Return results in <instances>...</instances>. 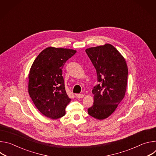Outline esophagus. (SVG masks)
Instances as JSON below:
<instances>
[{
  "label": "esophagus",
  "instance_id": "obj_1",
  "mask_svg": "<svg viewBox=\"0 0 156 156\" xmlns=\"http://www.w3.org/2000/svg\"><path fill=\"white\" fill-rule=\"evenodd\" d=\"M84 96V95L83 94H76V97L78 98H83Z\"/></svg>",
  "mask_w": 156,
  "mask_h": 156
}]
</instances>
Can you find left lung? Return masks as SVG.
<instances>
[{
  "label": "left lung",
  "mask_w": 156,
  "mask_h": 156,
  "mask_svg": "<svg viewBox=\"0 0 156 156\" xmlns=\"http://www.w3.org/2000/svg\"><path fill=\"white\" fill-rule=\"evenodd\" d=\"M86 52L96 70L98 84L92 91L93 105L88 114L103 120L112 114L125 97L128 67L124 57L110 44L90 48Z\"/></svg>",
  "instance_id": "obj_1"
}]
</instances>
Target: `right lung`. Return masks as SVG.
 I'll list each match as a JSON object with an SVG mask.
<instances>
[{"label": "right lung", "mask_w": 156, "mask_h": 156, "mask_svg": "<svg viewBox=\"0 0 156 156\" xmlns=\"http://www.w3.org/2000/svg\"><path fill=\"white\" fill-rule=\"evenodd\" d=\"M76 52L70 49L49 47L36 58L28 75V93L39 112L57 119L65 115L70 102L66 93L62 68Z\"/></svg>", "instance_id": "add662e5"}]
</instances>
